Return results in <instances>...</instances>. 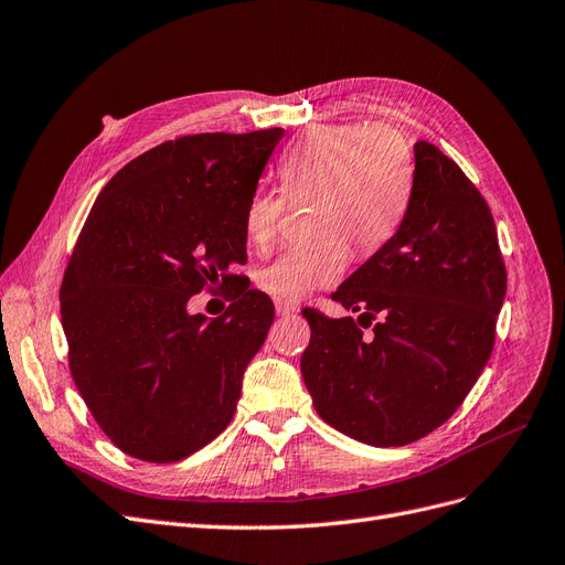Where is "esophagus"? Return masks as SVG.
<instances>
[{
	"label": "esophagus",
	"instance_id": "34e87169",
	"mask_svg": "<svg viewBox=\"0 0 565 565\" xmlns=\"http://www.w3.org/2000/svg\"><path fill=\"white\" fill-rule=\"evenodd\" d=\"M276 313H278V316L297 313V306H295V303H289V301H280V299H276Z\"/></svg>",
	"mask_w": 565,
	"mask_h": 565
}]
</instances>
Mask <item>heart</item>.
Here are the masks:
<instances>
[{
    "label": "heart",
    "mask_w": 565,
    "mask_h": 565,
    "mask_svg": "<svg viewBox=\"0 0 565 565\" xmlns=\"http://www.w3.org/2000/svg\"><path fill=\"white\" fill-rule=\"evenodd\" d=\"M278 180L291 201L316 199L318 241L285 249L257 276V285L280 301H299L334 285L348 266L353 243L374 252L404 220L412 201L414 161L402 135L385 124H345L308 130L278 161ZM285 201L259 189L243 212L249 245L274 243Z\"/></svg>",
    "instance_id": "1"
}]
</instances>
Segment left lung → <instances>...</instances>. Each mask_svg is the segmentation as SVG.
Returning a JSON list of instances; mask_svg holds the SVG:
<instances>
[{
  "mask_svg": "<svg viewBox=\"0 0 565 565\" xmlns=\"http://www.w3.org/2000/svg\"><path fill=\"white\" fill-rule=\"evenodd\" d=\"M412 201L395 236L332 299L362 310L327 318L303 308L310 343L301 374L316 412L372 446H404L454 416L483 372L508 291L495 222L449 157L414 145Z\"/></svg>",
  "mask_w": 565,
  "mask_h": 565,
  "instance_id": "8db88e82",
  "label": "left lung"
}]
</instances>
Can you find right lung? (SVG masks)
<instances>
[{"mask_svg":"<svg viewBox=\"0 0 565 565\" xmlns=\"http://www.w3.org/2000/svg\"><path fill=\"white\" fill-rule=\"evenodd\" d=\"M282 132L163 142L116 172L88 212L61 287L70 372L132 458L182 460L236 414L276 308L231 268L247 262L243 212ZM207 284L239 289L212 321L185 310Z\"/></svg>","mask_w":565,"mask_h":565,"instance_id":"right-lung-1","label":"right lung"}]
</instances>
